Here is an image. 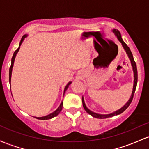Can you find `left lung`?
I'll list each match as a JSON object with an SVG mask.
<instances>
[{"label": "left lung", "mask_w": 149, "mask_h": 149, "mask_svg": "<svg viewBox=\"0 0 149 149\" xmlns=\"http://www.w3.org/2000/svg\"><path fill=\"white\" fill-rule=\"evenodd\" d=\"M112 31L114 33H115V35L116 36H117L119 41L121 42L123 47L124 49L125 50L126 53H127V54L128 57H129L130 60V61H131V64H132V66L133 72H134V85H133V90H132V95H131L130 98V100L127 101V103L125 104V105L122 108H121V109H120L119 110L116 111L112 113H110V114H106V115H104V114H99V113H96L92 112V111H90V109H88V108H87L86 105H85V104L84 100H83V98H82L83 106V108H84L85 110L86 111V112L88 113L90 115L93 116V117L97 118H100V119H104V118H107L113 117V116H114L119 115V114L122 113L123 112L125 111L126 109H127V107H129L130 104H131L132 101L133 97H134V92H135V90H136V84H137V69H136V63H135L134 58H133V55H132V54L130 49L129 47H128V46L126 45L125 42L123 40L122 38H121L120 33V31L118 30L113 29Z\"/></svg>", "instance_id": "left-lung-1"}]
</instances>
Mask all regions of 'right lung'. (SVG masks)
Wrapping results in <instances>:
<instances>
[{
  "label": "right lung",
  "instance_id": "obj_1",
  "mask_svg": "<svg viewBox=\"0 0 149 149\" xmlns=\"http://www.w3.org/2000/svg\"><path fill=\"white\" fill-rule=\"evenodd\" d=\"M27 36V35H24L23 36L22 38L21 39V41H20L19 42V47L17 48V50H15V52H14V54H13V57H12V60H11V66H10V70H9V82L10 83V81H11V75H12V71H13V64H14V61H15V57H16V54L18 52L19 49V47H20V45H21V44L22 43V42H23L24 39ZM71 82H69V83H68L67 85H66V87H65L64 88V94L65 93V92H66V90H67L68 88H69V85L71 84ZM62 107H63V102H61L60 104V106H59V107H58V109H57V110L55 111H54L53 113H52L49 114V115L47 116H43V117H35L37 119H39V120H48V119H51L52 118L55 117V116H57L58 114L60 113V111H61V109H62Z\"/></svg>",
  "mask_w": 149,
  "mask_h": 149
}]
</instances>
